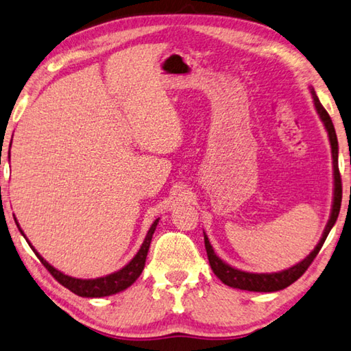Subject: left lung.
Returning a JSON list of instances; mask_svg holds the SVG:
<instances>
[{
    "label": "left lung",
    "mask_w": 351,
    "mask_h": 351,
    "mask_svg": "<svg viewBox=\"0 0 351 351\" xmlns=\"http://www.w3.org/2000/svg\"><path fill=\"white\" fill-rule=\"evenodd\" d=\"M310 93H311V98H313L316 112H317V114H319L321 121L327 129L330 145H331V156H333L335 193H333V206H331V215H330V219H328L327 226H326V230H324L322 238H321L319 242H317L315 250L311 252L307 258L301 261L299 264L290 267V269L278 271V273H248V271H242V270L234 269V267L226 264L221 258L216 256V253L213 250L212 244H210L207 234L204 233V244H206L210 267H212L213 273L221 279L222 282H224L228 287H233V289L269 293V291L282 290V289H285V287H289L295 281H298V279L304 275L305 270L308 269L310 264L313 263L316 254L319 253L322 244L326 242V239L328 237L331 227L335 226V222L337 219V215H339L341 201H342V184H341L339 167H337V152H339V147H337V136H336V132H335V125H333V123H331L330 114L322 107L319 98L316 97L315 88H310Z\"/></svg>",
    "instance_id": "obj_1"
}]
</instances>
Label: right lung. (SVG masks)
I'll use <instances>...</instances> for the list:
<instances>
[{"mask_svg": "<svg viewBox=\"0 0 351 351\" xmlns=\"http://www.w3.org/2000/svg\"><path fill=\"white\" fill-rule=\"evenodd\" d=\"M15 222H16L18 228H20L18 221H15ZM158 222H159V218L155 219L154 224H152V227L149 228L147 237H145L141 248H139L138 253L135 254V256H133V259L130 261L129 264L123 267L121 270L112 273V275L97 278V279H78V278L67 276L62 271L56 270L55 267L50 265L47 261L44 259L41 254L35 250L34 245L30 244L27 238H25V234H24L21 228H20V232H21L23 237L25 238V241L29 242V245L32 247V250L35 252L38 259L41 261V264L46 267V269L50 271V275H52L61 285H64L66 289H69L70 291H73L75 295L82 296V298H103V296H110V295H114V293H119V291L125 290L127 287H130L139 278V275H141L143 270H144V265H145V258H147V252H149V247H150V242H152V237H154V233L156 230Z\"/></svg>", "mask_w": 351, "mask_h": 351, "instance_id": "1", "label": "right lung"}]
</instances>
